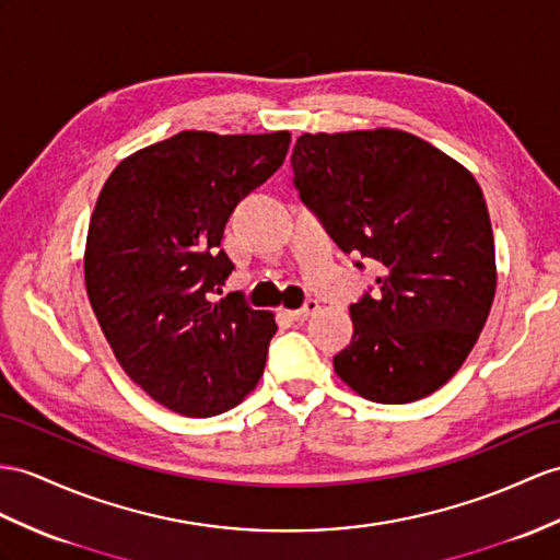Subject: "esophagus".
Wrapping results in <instances>:
<instances>
[{"label":"esophagus","mask_w":560,"mask_h":560,"mask_svg":"<svg viewBox=\"0 0 560 560\" xmlns=\"http://www.w3.org/2000/svg\"><path fill=\"white\" fill-rule=\"evenodd\" d=\"M318 308H320V304L316 302V299H308V302H306L302 308L288 311V316H290L292 320H296V323H304V320H308Z\"/></svg>","instance_id":"esophagus-1"}]
</instances>
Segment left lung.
<instances>
[{
  "instance_id": "left-lung-1",
  "label": "left lung",
  "mask_w": 560,
  "mask_h": 560,
  "mask_svg": "<svg viewBox=\"0 0 560 560\" xmlns=\"http://www.w3.org/2000/svg\"><path fill=\"white\" fill-rule=\"evenodd\" d=\"M292 168L337 247L380 264L375 296L351 306L353 337L335 373L377 404L438 392L468 359L497 292L492 223L472 173L394 128L304 132Z\"/></svg>"
}]
</instances>
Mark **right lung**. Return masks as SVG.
<instances>
[{
	"label": "right lung",
	"instance_id": "add662e5",
	"mask_svg": "<svg viewBox=\"0 0 560 560\" xmlns=\"http://www.w3.org/2000/svg\"><path fill=\"white\" fill-rule=\"evenodd\" d=\"M288 149V130H183L122 159L94 203L92 311L122 371L175 413H223L264 375L272 313L249 308L242 294H213L235 268L221 249L230 213Z\"/></svg>",
	"mask_w": 560,
	"mask_h": 560
}]
</instances>
